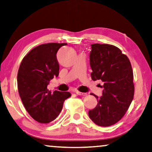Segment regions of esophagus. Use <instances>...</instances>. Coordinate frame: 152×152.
<instances>
[{
    "label": "esophagus",
    "instance_id": "esophagus-1",
    "mask_svg": "<svg viewBox=\"0 0 152 152\" xmlns=\"http://www.w3.org/2000/svg\"><path fill=\"white\" fill-rule=\"evenodd\" d=\"M75 93H76V94L77 95H78V96H87V94H86V93H83V92L78 91H76Z\"/></svg>",
    "mask_w": 152,
    "mask_h": 152
}]
</instances>
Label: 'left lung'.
Segmentation results:
<instances>
[{"label": "left lung", "mask_w": 152, "mask_h": 152, "mask_svg": "<svg viewBox=\"0 0 152 152\" xmlns=\"http://www.w3.org/2000/svg\"><path fill=\"white\" fill-rule=\"evenodd\" d=\"M89 56L92 80L102 81L104 89L100 98L91 94L98 102L89 116L96 125L112 126L124 117L134 98L131 63L121 50L109 44H91Z\"/></svg>", "instance_id": "1"}]
</instances>
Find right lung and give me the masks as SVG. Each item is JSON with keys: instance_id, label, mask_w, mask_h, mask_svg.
<instances>
[{"instance_id": "add662e5", "label": "right lung", "mask_w": 152, "mask_h": 152, "mask_svg": "<svg viewBox=\"0 0 152 152\" xmlns=\"http://www.w3.org/2000/svg\"><path fill=\"white\" fill-rule=\"evenodd\" d=\"M66 43H49L40 45L24 56L18 72L17 82L20 98L27 112L39 123L47 124L55 119L62 110L69 92L47 89L54 77L59 74L56 53Z\"/></svg>"}]
</instances>
